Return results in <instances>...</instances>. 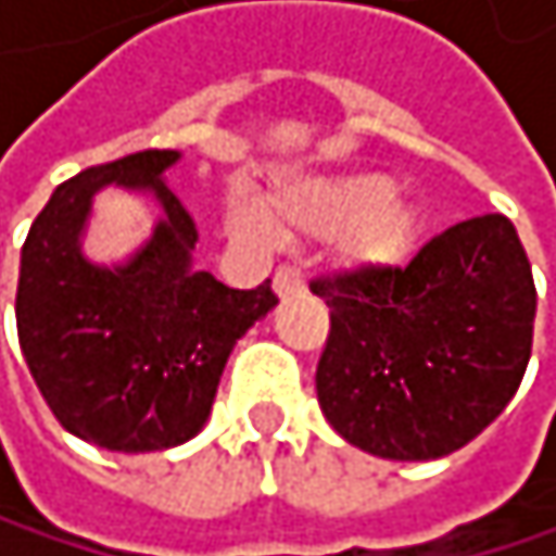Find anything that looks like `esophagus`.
Segmentation results:
<instances>
[{
  "label": "esophagus",
  "instance_id": "obj_1",
  "mask_svg": "<svg viewBox=\"0 0 556 556\" xmlns=\"http://www.w3.org/2000/svg\"><path fill=\"white\" fill-rule=\"evenodd\" d=\"M273 290H276V296H293V293H300L303 290V276H300V269L296 266H280L273 273Z\"/></svg>",
  "mask_w": 556,
  "mask_h": 556
}]
</instances>
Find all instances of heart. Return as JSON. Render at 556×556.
<instances>
[{
	"label": "heart",
	"instance_id": "1",
	"mask_svg": "<svg viewBox=\"0 0 556 556\" xmlns=\"http://www.w3.org/2000/svg\"><path fill=\"white\" fill-rule=\"evenodd\" d=\"M263 208L266 214L247 189H237L226 223L240 237H263L269 229L266 218L290 237H337L343 266L359 273L400 266L424 232L420 203L393 189L380 173L293 179L269 189Z\"/></svg>",
	"mask_w": 556,
	"mask_h": 556
}]
</instances>
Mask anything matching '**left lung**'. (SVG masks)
<instances>
[{"label": "left lung", "instance_id": "8db88e82", "mask_svg": "<svg viewBox=\"0 0 556 556\" xmlns=\"http://www.w3.org/2000/svg\"><path fill=\"white\" fill-rule=\"evenodd\" d=\"M309 290L330 306L319 410L374 457L437 460L460 451L523 380L538 290L501 213L443 229L407 266L319 276Z\"/></svg>", "mask_w": 556, "mask_h": 556}]
</instances>
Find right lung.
<instances>
[{"label": "right lung", "mask_w": 556, "mask_h": 556, "mask_svg": "<svg viewBox=\"0 0 556 556\" xmlns=\"http://www.w3.org/2000/svg\"><path fill=\"white\" fill-rule=\"evenodd\" d=\"M176 149H146L55 186L29 226L18 263V346L55 420L116 454H153L193 440L237 340L276 306L269 280L229 290L193 266L197 223L163 173ZM102 185L149 192L164 219L126 264L81 253Z\"/></svg>", "instance_id": "1"}]
</instances>
